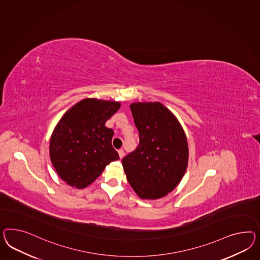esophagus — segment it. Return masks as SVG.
<instances>
[{
    "mask_svg": "<svg viewBox=\"0 0 260 260\" xmlns=\"http://www.w3.org/2000/svg\"><path fill=\"white\" fill-rule=\"evenodd\" d=\"M118 154H119V157L122 159L124 156H125V152H124V149H122V148H120L119 150H118Z\"/></svg>",
    "mask_w": 260,
    "mask_h": 260,
    "instance_id": "1",
    "label": "esophagus"
}]
</instances>
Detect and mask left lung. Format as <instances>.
Wrapping results in <instances>:
<instances>
[{"label": "left lung", "mask_w": 260, "mask_h": 260, "mask_svg": "<svg viewBox=\"0 0 260 260\" xmlns=\"http://www.w3.org/2000/svg\"><path fill=\"white\" fill-rule=\"evenodd\" d=\"M139 146L122 160L128 183L143 200L167 196L183 179L188 144L175 115L160 102L131 104Z\"/></svg>", "instance_id": "left-lung-1"}]
</instances>
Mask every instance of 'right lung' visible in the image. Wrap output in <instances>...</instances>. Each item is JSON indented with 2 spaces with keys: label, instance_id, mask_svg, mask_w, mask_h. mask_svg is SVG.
<instances>
[{
  "label": "right lung",
  "instance_id": "obj_1",
  "mask_svg": "<svg viewBox=\"0 0 260 260\" xmlns=\"http://www.w3.org/2000/svg\"><path fill=\"white\" fill-rule=\"evenodd\" d=\"M120 107L117 101L85 99L58 121L50 138V159L67 184L85 188L119 159L112 146L113 131L105 124Z\"/></svg>",
  "mask_w": 260,
  "mask_h": 260
}]
</instances>
